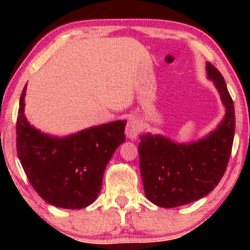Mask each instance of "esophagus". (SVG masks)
<instances>
[{
    "label": "esophagus",
    "mask_w": 250,
    "mask_h": 250,
    "mask_svg": "<svg viewBox=\"0 0 250 250\" xmlns=\"http://www.w3.org/2000/svg\"><path fill=\"white\" fill-rule=\"evenodd\" d=\"M141 123H140L136 118L128 119L127 124H126V135L129 139H135L139 135V133L141 132Z\"/></svg>",
    "instance_id": "1"
}]
</instances>
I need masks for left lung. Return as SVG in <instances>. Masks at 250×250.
Listing matches in <instances>:
<instances>
[{"instance_id":"obj_1","label":"left lung","mask_w":250,"mask_h":250,"mask_svg":"<svg viewBox=\"0 0 250 250\" xmlns=\"http://www.w3.org/2000/svg\"><path fill=\"white\" fill-rule=\"evenodd\" d=\"M214 81L225 105V117L216 131L189 145H177L160 135H141L140 170L146 197L157 206L173 208L207 196L223 177L233 145L234 105L222 74L210 62Z\"/></svg>"}]
</instances>
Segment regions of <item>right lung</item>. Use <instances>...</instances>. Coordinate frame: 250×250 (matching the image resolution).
<instances>
[{"label":"right lung","mask_w":250,"mask_h":250,"mask_svg":"<svg viewBox=\"0 0 250 250\" xmlns=\"http://www.w3.org/2000/svg\"><path fill=\"white\" fill-rule=\"evenodd\" d=\"M23 87L17 116V152L39 196L56 207L81 209L97 199L105 166L125 141L126 122L95 126L67 138L36 131L25 118Z\"/></svg>","instance_id":"1"}]
</instances>
